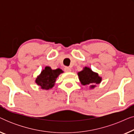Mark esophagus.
Returning <instances> with one entry per match:
<instances>
[{"mask_svg":"<svg viewBox=\"0 0 134 134\" xmlns=\"http://www.w3.org/2000/svg\"><path fill=\"white\" fill-rule=\"evenodd\" d=\"M65 69V72H71V69L69 67H65V69Z\"/></svg>","mask_w":134,"mask_h":134,"instance_id":"1","label":"esophagus"}]
</instances>
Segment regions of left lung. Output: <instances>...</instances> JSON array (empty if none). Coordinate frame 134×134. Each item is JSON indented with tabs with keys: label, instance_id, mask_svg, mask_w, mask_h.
I'll return each instance as SVG.
<instances>
[{
	"label": "left lung",
	"instance_id": "left-lung-1",
	"mask_svg": "<svg viewBox=\"0 0 134 134\" xmlns=\"http://www.w3.org/2000/svg\"><path fill=\"white\" fill-rule=\"evenodd\" d=\"M80 83L82 85H89L90 90L94 89L96 85L102 81V77L99 76L98 73L92 71L90 68L84 67L81 71L77 72Z\"/></svg>",
	"mask_w": 134,
	"mask_h": 134
}]
</instances>
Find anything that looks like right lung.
Returning <instances> with one entry per match:
<instances>
[{
  "label": "right lung",
  "mask_w": 134,
  "mask_h": 134,
  "mask_svg": "<svg viewBox=\"0 0 134 134\" xmlns=\"http://www.w3.org/2000/svg\"><path fill=\"white\" fill-rule=\"evenodd\" d=\"M63 72V71L60 68L52 69L51 67L46 66L36 78L35 83L41 89L49 90L54 87L57 78Z\"/></svg>",
  "instance_id": "add662e5"
}]
</instances>
